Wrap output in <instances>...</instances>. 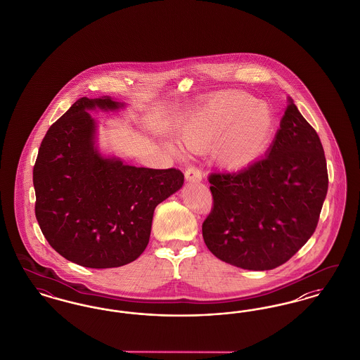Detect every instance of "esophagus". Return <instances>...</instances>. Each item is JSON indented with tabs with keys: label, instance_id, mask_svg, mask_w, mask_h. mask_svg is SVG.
Listing matches in <instances>:
<instances>
[{
	"label": "esophagus",
	"instance_id": "34e87169",
	"mask_svg": "<svg viewBox=\"0 0 360 360\" xmlns=\"http://www.w3.org/2000/svg\"><path fill=\"white\" fill-rule=\"evenodd\" d=\"M185 178L188 182H201L202 181V172H200L197 167L191 166L185 172Z\"/></svg>",
	"mask_w": 360,
	"mask_h": 360
}]
</instances>
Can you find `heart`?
Returning a JSON list of instances; mask_svg holds the SVG:
<instances>
[{"mask_svg":"<svg viewBox=\"0 0 360 360\" xmlns=\"http://www.w3.org/2000/svg\"><path fill=\"white\" fill-rule=\"evenodd\" d=\"M274 132V110L267 103L250 93L228 91L197 108L185 121L181 136L191 150L214 144V156L221 165L240 169L263 154Z\"/></svg>","mask_w":360,"mask_h":360,"instance_id":"b5f03b06","label":"heart"}]
</instances>
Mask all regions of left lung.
Masks as SVG:
<instances>
[{
  "label": "left lung",
  "instance_id": "left-lung-1",
  "mask_svg": "<svg viewBox=\"0 0 360 360\" xmlns=\"http://www.w3.org/2000/svg\"><path fill=\"white\" fill-rule=\"evenodd\" d=\"M213 206L202 223L209 251L244 270H273L310 239L328 191L320 137L289 98L266 156L209 175Z\"/></svg>",
  "mask_w": 360,
  "mask_h": 360
}]
</instances>
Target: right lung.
Masks as SVG:
<instances>
[{"label": "right lung", "instance_id": "obj_1", "mask_svg": "<svg viewBox=\"0 0 360 360\" xmlns=\"http://www.w3.org/2000/svg\"><path fill=\"white\" fill-rule=\"evenodd\" d=\"M122 106L110 97L79 98L50 127L34 162V214L44 238L59 255L90 269L140 257L155 207L184 185L181 170L135 167L97 151L87 110Z\"/></svg>", "mask_w": 360, "mask_h": 360}]
</instances>
